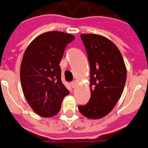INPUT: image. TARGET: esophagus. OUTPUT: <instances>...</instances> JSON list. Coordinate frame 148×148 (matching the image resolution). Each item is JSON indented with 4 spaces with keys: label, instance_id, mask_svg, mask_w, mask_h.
I'll return each mask as SVG.
<instances>
[{
    "label": "esophagus",
    "instance_id": "esophagus-1",
    "mask_svg": "<svg viewBox=\"0 0 148 148\" xmlns=\"http://www.w3.org/2000/svg\"><path fill=\"white\" fill-rule=\"evenodd\" d=\"M71 86H72L73 88H76L77 86V82H72L71 83Z\"/></svg>",
    "mask_w": 148,
    "mask_h": 148
}]
</instances>
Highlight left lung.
Returning <instances> with one entry per match:
<instances>
[{"instance_id": "left-lung-1", "label": "left lung", "mask_w": 148, "mask_h": 148, "mask_svg": "<svg viewBox=\"0 0 148 148\" xmlns=\"http://www.w3.org/2000/svg\"><path fill=\"white\" fill-rule=\"evenodd\" d=\"M91 69V97L78 110L90 119L107 116L122 96L127 68L122 56L114 43L97 34H82Z\"/></svg>"}]
</instances>
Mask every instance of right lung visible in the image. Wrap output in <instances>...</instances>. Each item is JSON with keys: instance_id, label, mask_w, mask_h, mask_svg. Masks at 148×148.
Listing matches in <instances>:
<instances>
[{"instance_id": "obj_1", "label": "right lung", "mask_w": 148, "mask_h": 148, "mask_svg": "<svg viewBox=\"0 0 148 148\" xmlns=\"http://www.w3.org/2000/svg\"><path fill=\"white\" fill-rule=\"evenodd\" d=\"M75 36L62 32L41 34L26 49L20 69L26 101L37 115L51 117L61 110L69 91L62 82L59 66L67 44Z\"/></svg>"}]
</instances>
